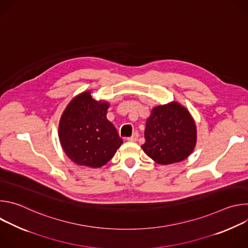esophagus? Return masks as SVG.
<instances>
[{
	"label": "esophagus",
	"instance_id": "1",
	"mask_svg": "<svg viewBox=\"0 0 248 248\" xmlns=\"http://www.w3.org/2000/svg\"><path fill=\"white\" fill-rule=\"evenodd\" d=\"M138 136H139L138 132L135 131V132H133V134L130 137H127V140L128 141H136L138 139Z\"/></svg>",
	"mask_w": 248,
	"mask_h": 248
}]
</instances>
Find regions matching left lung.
<instances>
[{
	"instance_id": "1",
	"label": "left lung",
	"mask_w": 248,
	"mask_h": 248,
	"mask_svg": "<svg viewBox=\"0 0 248 248\" xmlns=\"http://www.w3.org/2000/svg\"><path fill=\"white\" fill-rule=\"evenodd\" d=\"M144 152L159 164L181 162L193 151L196 126L188 111L178 103L159 106L146 121Z\"/></svg>"
}]
</instances>
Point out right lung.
Masks as SVG:
<instances>
[{"label": "right lung", "instance_id": "add662e5", "mask_svg": "<svg viewBox=\"0 0 248 248\" xmlns=\"http://www.w3.org/2000/svg\"><path fill=\"white\" fill-rule=\"evenodd\" d=\"M109 105L95 101L90 92L76 97L65 108L59 125L61 144L67 157L80 166L100 168L123 143L107 120Z\"/></svg>", "mask_w": 248, "mask_h": 248}]
</instances>
